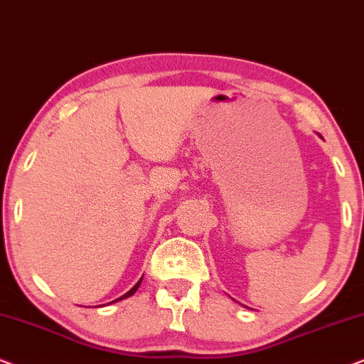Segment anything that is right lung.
<instances>
[{
    "instance_id": "right-lung-1",
    "label": "right lung",
    "mask_w": 364,
    "mask_h": 364,
    "mask_svg": "<svg viewBox=\"0 0 364 364\" xmlns=\"http://www.w3.org/2000/svg\"><path fill=\"white\" fill-rule=\"evenodd\" d=\"M141 283H142V278H141V280H139V282L136 283V285H134V287L131 288V290H129V291L126 293V295H122L121 298H117V300H124V298H127V296H132L134 293L137 291V288H139V285H141ZM117 300H114V301H117ZM114 301H111V303H114Z\"/></svg>"
}]
</instances>
